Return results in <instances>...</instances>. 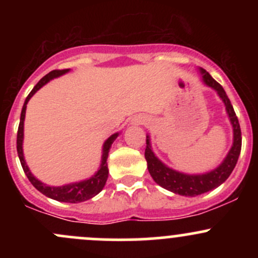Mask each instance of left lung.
Instances as JSON below:
<instances>
[{"label": "left lung", "instance_id": "8db88e82", "mask_svg": "<svg viewBox=\"0 0 258 258\" xmlns=\"http://www.w3.org/2000/svg\"><path fill=\"white\" fill-rule=\"evenodd\" d=\"M201 72L204 82L207 86H210V87H212L213 90L217 91L218 96L225 102L226 111H227L228 117H230V121L233 127V145L231 147L230 152H228L227 157L225 158V161L216 170L211 171L209 173H205V175H184V173L177 172V171L168 168L167 166L163 165L153 155L152 150H151L150 137H146L145 158L147 161V168L150 175L155 179L156 183L160 184L161 187L173 192V194L182 195V196H199V195L209 192L211 189H215L216 187L222 184L228 178V176L231 175L233 168H235L241 152L242 136L240 123H238V118L236 116L235 110H233L232 105H231L230 98L227 97L222 86L217 81L213 80L209 72L205 71L204 69H201Z\"/></svg>", "mask_w": 258, "mask_h": 258}]
</instances>
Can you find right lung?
<instances>
[{
  "mask_svg": "<svg viewBox=\"0 0 258 258\" xmlns=\"http://www.w3.org/2000/svg\"><path fill=\"white\" fill-rule=\"evenodd\" d=\"M69 70H53L49 74L43 76L42 79L38 81L37 85L33 87V90L31 91L30 95L26 98L25 103H23L22 112H21V118H20V124H18V131H17V153L18 157H20L21 166H22L23 171H25L26 176L30 179L31 183L41 192L45 196L49 197L52 200H56V201L61 202H70V204H77V202H83L86 200L92 199L93 196H96L97 194H100L102 191L103 186L106 184L108 177V168H107V157L108 152H110L111 145L113 144L114 140L117 139L118 134H114L110 139H107V141L103 145V153H102V163H101L100 170L97 171L95 176H92L91 178L85 179V181L76 182V183H70L64 184V186L59 187H53V186H47V184L42 183V182L38 181L37 178L33 177L32 173L28 170L27 165L25 162V158H23V152H22V141H23V121H25V113H26V106L27 102L30 101V98L42 87L43 85L48 82L49 80L54 79L57 76H61V75L66 74Z\"/></svg>",
  "mask_w": 258,
  "mask_h": 258,
  "instance_id": "right-lung-1",
  "label": "right lung"
}]
</instances>
